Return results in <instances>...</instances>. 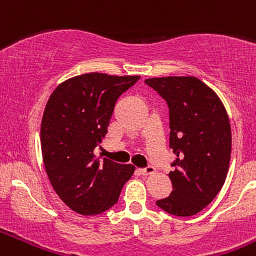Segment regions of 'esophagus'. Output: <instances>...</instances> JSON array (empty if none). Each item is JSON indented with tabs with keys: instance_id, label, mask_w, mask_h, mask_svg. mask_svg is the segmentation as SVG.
Masks as SVG:
<instances>
[{
	"instance_id": "1",
	"label": "esophagus",
	"mask_w": 256,
	"mask_h": 256,
	"mask_svg": "<svg viewBox=\"0 0 256 256\" xmlns=\"http://www.w3.org/2000/svg\"><path fill=\"white\" fill-rule=\"evenodd\" d=\"M154 172H155V168H154V166H151V165H148V166H146V168L140 169V173L144 174V176H148V174H152Z\"/></svg>"
}]
</instances>
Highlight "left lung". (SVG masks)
Instances as JSON below:
<instances>
[{
	"instance_id": "8db88e82",
	"label": "left lung",
	"mask_w": 256,
	"mask_h": 256,
	"mask_svg": "<svg viewBox=\"0 0 256 256\" xmlns=\"http://www.w3.org/2000/svg\"><path fill=\"white\" fill-rule=\"evenodd\" d=\"M144 83L169 108V148L176 154L169 173L173 191L156 205L177 216H195L224 184L232 134L224 106L216 92L195 76H165Z\"/></svg>"
}]
</instances>
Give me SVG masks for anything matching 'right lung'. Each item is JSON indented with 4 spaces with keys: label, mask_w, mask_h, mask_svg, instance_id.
Returning <instances> with one entry per match:
<instances>
[{
    "label": "right lung",
    "mask_w": 256,
    "mask_h": 256,
    "mask_svg": "<svg viewBox=\"0 0 256 256\" xmlns=\"http://www.w3.org/2000/svg\"><path fill=\"white\" fill-rule=\"evenodd\" d=\"M140 76L91 73L74 76L52 92L40 124L44 168L58 198L82 216L114 206L134 166L96 158L118 98Z\"/></svg>",
    "instance_id": "right-lung-1"
}]
</instances>
